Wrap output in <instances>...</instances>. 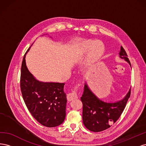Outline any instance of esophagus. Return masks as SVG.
Instances as JSON below:
<instances>
[{"label": "esophagus", "instance_id": "obj_1", "mask_svg": "<svg viewBox=\"0 0 146 146\" xmlns=\"http://www.w3.org/2000/svg\"><path fill=\"white\" fill-rule=\"evenodd\" d=\"M78 88H79V85H76V86H74V89L72 90V91L69 93V94H68L67 96V99L68 100H74L75 99H77L78 97H77V91L78 90Z\"/></svg>", "mask_w": 146, "mask_h": 146}]
</instances>
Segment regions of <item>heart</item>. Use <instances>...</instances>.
Listing matches in <instances>:
<instances>
[{
    "instance_id": "b5f03b06",
    "label": "heart",
    "mask_w": 146,
    "mask_h": 146,
    "mask_svg": "<svg viewBox=\"0 0 146 146\" xmlns=\"http://www.w3.org/2000/svg\"><path fill=\"white\" fill-rule=\"evenodd\" d=\"M105 50V46L101 41H88L82 45V51L87 53L90 51L89 55L85 63V68L88 69H92L102 56Z\"/></svg>"
}]
</instances>
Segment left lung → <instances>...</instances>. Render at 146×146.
I'll return each instance as SVG.
<instances>
[{"mask_svg":"<svg viewBox=\"0 0 146 146\" xmlns=\"http://www.w3.org/2000/svg\"><path fill=\"white\" fill-rule=\"evenodd\" d=\"M119 55L131 66L127 53L122 46ZM130 93L131 88L122 100L115 103L104 102L97 98L85 84L80 98L83 104L82 118L84 125L87 129L94 132L108 129L120 117Z\"/></svg>","mask_w":146,"mask_h":146,"instance_id":"obj_1","label":"left lung"}]
</instances>
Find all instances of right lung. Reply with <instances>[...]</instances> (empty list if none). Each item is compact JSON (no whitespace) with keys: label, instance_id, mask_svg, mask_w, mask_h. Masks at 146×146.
Listing matches in <instances>:
<instances>
[{"label":"right lung","instance_id":"1","mask_svg":"<svg viewBox=\"0 0 146 146\" xmlns=\"http://www.w3.org/2000/svg\"><path fill=\"white\" fill-rule=\"evenodd\" d=\"M26 53L22 63L20 79L24 102L32 116L41 124L47 127L58 126L66 116L67 99L63 90L64 83L37 81L26 66Z\"/></svg>","mask_w":146,"mask_h":146}]
</instances>
